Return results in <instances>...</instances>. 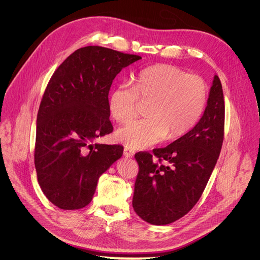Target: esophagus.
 <instances>
[{"label": "esophagus", "mask_w": 260, "mask_h": 260, "mask_svg": "<svg viewBox=\"0 0 260 260\" xmlns=\"http://www.w3.org/2000/svg\"><path fill=\"white\" fill-rule=\"evenodd\" d=\"M134 151L132 150V149H129V148H124V150H123V155L125 156V157H127V158H132L133 156H134Z\"/></svg>", "instance_id": "obj_1"}]
</instances>
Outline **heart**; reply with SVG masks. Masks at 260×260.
Masks as SVG:
<instances>
[{"label":"heart","instance_id":"heart-1","mask_svg":"<svg viewBox=\"0 0 260 260\" xmlns=\"http://www.w3.org/2000/svg\"><path fill=\"white\" fill-rule=\"evenodd\" d=\"M207 84L172 64H155L141 71L134 86L119 84L109 98L111 115L127 123L139 113L140 102L148 103L146 119L121 127L116 138L131 149L149 148L167 136L178 139L200 119L207 102Z\"/></svg>","mask_w":260,"mask_h":260}]
</instances>
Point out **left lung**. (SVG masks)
<instances>
[{
	"instance_id": "1",
	"label": "left lung",
	"mask_w": 260,
	"mask_h": 260,
	"mask_svg": "<svg viewBox=\"0 0 260 260\" xmlns=\"http://www.w3.org/2000/svg\"><path fill=\"white\" fill-rule=\"evenodd\" d=\"M224 99L214 76L205 112L187 134L165 148L135 155L139 173L133 207L144 221L166 225L186 215L203 194L219 157L224 131ZM165 160L166 164H161Z\"/></svg>"
}]
</instances>
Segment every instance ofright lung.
<instances>
[{
	"mask_svg": "<svg viewBox=\"0 0 260 260\" xmlns=\"http://www.w3.org/2000/svg\"><path fill=\"white\" fill-rule=\"evenodd\" d=\"M141 58L86 46L53 73L37 116L35 167L43 193L59 209L87 206L101 175L122 156V146L93 141L113 131L111 84L123 68Z\"/></svg>",
	"mask_w": 260,
	"mask_h": 260,
	"instance_id": "add662e5",
	"label": "right lung"
}]
</instances>
